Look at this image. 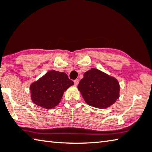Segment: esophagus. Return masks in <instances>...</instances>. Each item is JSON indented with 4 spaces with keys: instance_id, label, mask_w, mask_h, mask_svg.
Masks as SVG:
<instances>
[{
    "instance_id": "34e87169",
    "label": "esophagus",
    "mask_w": 152,
    "mask_h": 152,
    "mask_svg": "<svg viewBox=\"0 0 152 152\" xmlns=\"http://www.w3.org/2000/svg\"><path fill=\"white\" fill-rule=\"evenodd\" d=\"M79 79H75V80L74 81V83H75V86H77L78 85V83H79Z\"/></svg>"
}]
</instances>
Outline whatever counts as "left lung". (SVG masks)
I'll return each instance as SVG.
<instances>
[{"mask_svg": "<svg viewBox=\"0 0 152 152\" xmlns=\"http://www.w3.org/2000/svg\"><path fill=\"white\" fill-rule=\"evenodd\" d=\"M77 88L87 104L96 108L110 107L119 97L117 79L95 68L84 73Z\"/></svg>", "mask_w": 152, "mask_h": 152, "instance_id": "8db88e82", "label": "left lung"}]
</instances>
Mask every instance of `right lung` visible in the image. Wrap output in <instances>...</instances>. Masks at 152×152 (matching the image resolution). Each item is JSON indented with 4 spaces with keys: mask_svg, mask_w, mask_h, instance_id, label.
<instances>
[{
    "mask_svg": "<svg viewBox=\"0 0 152 152\" xmlns=\"http://www.w3.org/2000/svg\"><path fill=\"white\" fill-rule=\"evenodd\" d=\"M74 85L63 72L48 71L30 86L31 100L34 104L50 110L60 103L63 95L69 87Z\"/></svg>",
    "mask_w": 152,
    "mask_h": 152,
    "instance_id": "add662e5",
    "label": "right lung"
}]
</instances>
